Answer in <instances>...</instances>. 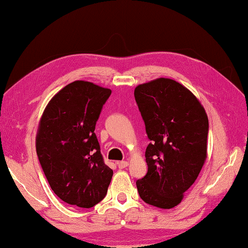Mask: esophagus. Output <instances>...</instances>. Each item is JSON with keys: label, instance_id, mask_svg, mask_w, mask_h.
<instances>
[{"label": "esophagus", "instance_id": "1", "mask_svg": "<svg viewBox=\"0 0 248 248\" xmlns=\"http://www.w3.org/2000/svg\"><path fill=\"white\" fill-rule=\"evenodd\" d=\"M117 166H119L120 169H125V167L128 166V162H126V161L119 162V163H117Z\"/></svg>", "mask_w": 248, "mask_h": 248}]
</instances>
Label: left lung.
<instances>
[{
	"mask_svg": "<svg viewBox=\"0 0 248 248\" xmlns=\"http://www.w3.org/2000/svg\"><path fill=\"white\" fill-rule=\"evenodd\" d=\"M134 96L151 140L147 173L136 181L137 190L152 206L173 208L206 161L207 114L195 95L170 78L137 85Z\"/></svg>",
	"mask_w": 248,
	"mask_h": 248,
	"instance_id": "left-lung-1",
	"label": "left lung"
}]
</instances>
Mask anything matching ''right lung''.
<instances>
[{
    "label": "right lung",
    "instance_id": "1",
    "mask_svg": "<svg viewBox=\"0 0 248 248\" xmlns=\"http://www.w3.org/2000/svg\"><path fill=\"white\" fill-rule=\"evenodd\" d=\"M112 91L74 81L45 108L36 134V153L51 188L61 200L90 208L104 199L113 170L105 165L95 125Z\"/></svg>",
    "mask_w": 248,
    "mask_h": 248
}]
</instances>
